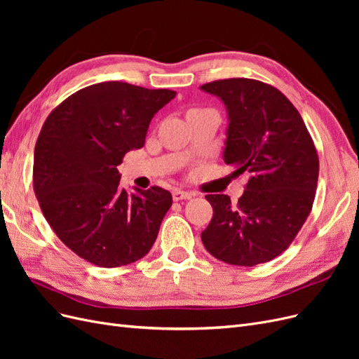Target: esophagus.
I'll return each instance as SVG.
<instances>
[{"instance_id":"obj_1","label":"esophagus","mask_w":359,"mask_h":359,"mask_svg":"<svg viewBox=\"0 0 359 359\" xmlns=\"http://www.w3.org/2000/svg\"><path fill=\"white\" fill-rule=\"evenodd\" d=\"M193 194L189 191H182V190H173L172 191V198L173 201H182V199H191Z\"/></svg>"}]
</instances>
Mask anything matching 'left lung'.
I'll use <instances>...</instances> for the list:
<instances>
[{"label":"left lung","mask_w":359,"mask_h":359,"mask_svg":"<svg viewBox=\"0 0 359 359\" xmlns=\"http://www.w3.org/2000/svg\"><path fill=\"white\" fill-rule=\"evenodd\" d=\"M201 90L224 103L223 160L248 181L236 203L206 194L212 219L201 233L208 252L226 264L255 266L290 245L311 211L319 158L297 107L274 86L232 78Z\"/></svg>","instance_id":"8db88e82"}]
</instances>
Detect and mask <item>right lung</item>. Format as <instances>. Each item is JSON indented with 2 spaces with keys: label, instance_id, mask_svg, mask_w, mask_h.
<instances>
[{
  "label": "right lung",
  "instance_id": "1",
  "mask_svg": "<svg viewBox=\"0 0 359 359\" xmlns=\"http://www.w3.org/2000/svg\"><path fill=\"white\" fill-rule=\"evenodd\" d=\"M175 91L102 82L72 94L41 127L32 181L40 208L60 240L88 262L116 268L153 247L172 194L127 191L116 169L142 148L153 116Z\"/></svg>",
  "mask_w": 359,
  "mask_h": 359
}]
</instances>
